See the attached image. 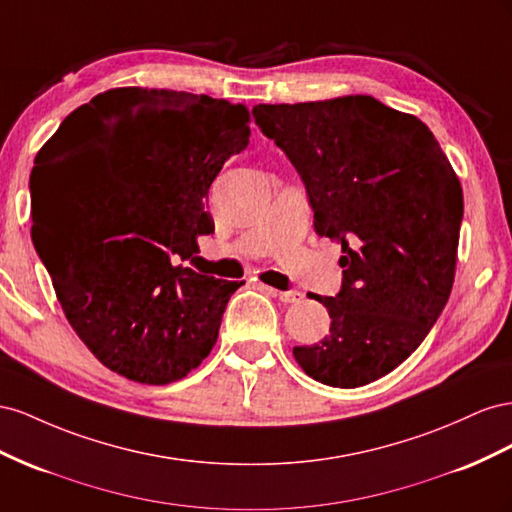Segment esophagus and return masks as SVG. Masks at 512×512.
Listing matches in <instances>:
<instances>
[{"mask_svg":"<svg viewBox=\"0 0 512 512\" xmlns=\"http://www.w3.org/2000/svg\"><path fill=\"white\" fill-rule=\"evenodd\" d=\"M272 294L279 298L281 302H287V304H294V302L302 300V294H300V291H296V289H287V291H274L272 289Z\"/></svg>","mask_w":512,"mask_h":512,"instance_id":"esophagus-1","label":"esophagus"}]
</instances>
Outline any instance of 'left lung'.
Instances as JSON below:
<instances>
[{"label": "left lung", "mask_w": 512, "mask_h": 512, "mask_svg": "<svg viewBox=\"0 0 512 512\" xmlns=\"http://www.w3.org/2000/svg\"><path fill=\"white\" fill-rule=\"evenodd\" d=\"M253 118L296 167L317 236L343 248L339 294L315 296L330 332L294 356L326 386L371 384L425 341L448 302L459 178L427 124L373 96L257 105Z\"/></svg>", "instance_id": "1"}]
</instances>
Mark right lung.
Here are the masks:
<instances>
[{
  "label": "right lung",
  "instance_id": "add662e5",
  "mask_svg": "<svg viewBox=\"0 0 512 512\" xmlns=\"http://www.w3.org/2000/svg\"><path fill=\"white\" fill-rule=\"evenodd\" d=\"M248 135L244 105L118 87L38 152L32 240L70 326L111 371L163 386L212 352L244 281L201 274L193 259L214 231L206 195Z\"/></svg>",
  "mask_w": 512,
  "mask_h": 512
}]
</instances>
